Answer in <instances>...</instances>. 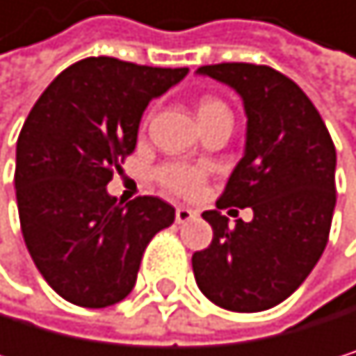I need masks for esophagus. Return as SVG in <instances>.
I'll return each mask as SVG.
<instances>
[{"label":"esophagus","instance_id":"obj_1","mask_svg":"<svg viewBox=\"0 0 356 356\" xmlns=\"http://www.w3.org/2000/svg\"><path fill=\"white\" fill-rule=\"evenodd\" d=\"M198 213L194 211V209H190V207H177V211H175V220H177V224H186V222H190V220H194Z\"/></svg>","mask_w":356,"mask_h":356}]
</instances>
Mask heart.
I'll return each mask as SVG.
<instances>
[{
  "label": "heart",
  "instance_id": "1",
  "mask_svg": "<svg viewBox=\"0 0 356 356\" xmlns=\"http://www.w3.org/2000/svg\"><path fill=\"white\" fill-rule=\"evenodd\" d=\"M216 115H230L226 104L216 98H204L198 104V121ZM158 179L164 188L181 196H194L200 192L204 184V168L188 166V164H166L158 170Z\"/></svg>",
  "mask_w": 356,
  "mask_h": 356
}]
</instances>
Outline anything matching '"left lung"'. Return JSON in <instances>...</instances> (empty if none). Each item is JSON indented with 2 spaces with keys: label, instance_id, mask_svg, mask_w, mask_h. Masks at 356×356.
<instances>
[{
  "label": "left lung",
  "instance_id": "left-lung-1",
  "mask_svg": "<svg viewBox=\"0 0 356 356\" xmlns=\"http://www.w3.org/2000/svg\"><path fill=\"white\" fill-rule=\"evenodd\" d=\"M196 74L235 89L248 117L243 158L218 209L252 207V222L217 209L207 250L194 252L200 293L230 312H263L289 299L329 241L335 209V147L323 117L297 83L269 65L216 63Z\"/></svg>",
  "mask_w": 356,
  "mask_h": 356
}]
</instances>
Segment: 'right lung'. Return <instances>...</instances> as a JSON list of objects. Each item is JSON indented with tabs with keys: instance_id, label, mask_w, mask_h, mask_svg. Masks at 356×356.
I'll use <instances>...</instances> for the list:
<instances>
[{
	"instance_id": "obj_1",
	"label": "right lung",
	"mask_w": 356,
	"mask_h": 356,
	"mask_svg": "<svg viewBox=\"0 0 356 356\" xmlns=\"http://www.w3.org/2000/svg\"><path fill=\"white\" fill-rule=\"evenodd\" d=\"M186 74L188 67L87 57L33 104L17 143L19 218L38 271L65 301L106 307L126 299L145 248L175 222L162 198L124 204L106 186L134 152L147 104Z\"/></svg>"
}]
</instances>
